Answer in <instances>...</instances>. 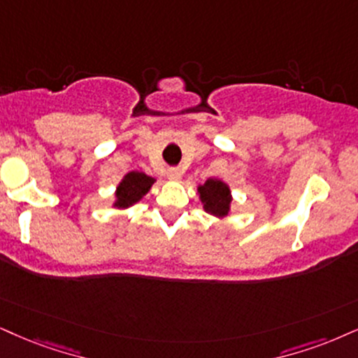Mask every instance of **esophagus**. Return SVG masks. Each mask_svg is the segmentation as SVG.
<instances>
[{"label": "esophagus", "instance_id": "obj_1", "mask_svg": "<svg viewBox=\"0 0 358 358\" xmlns=\"http://www.w3.org/2000/svg\"><path fill=\"white\" fill-rule=\"evenodd\" d=\"M166 174H167V179L178 180V179H180V174H182V172H180L179 167H169Z\"/></svg>", "mask_w": 358, "mask_h": 358}]
</instances>
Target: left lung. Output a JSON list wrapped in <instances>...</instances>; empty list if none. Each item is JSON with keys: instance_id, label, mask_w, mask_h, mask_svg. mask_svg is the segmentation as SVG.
<instances>
[{"instance_id": "8db88e82", "label": "left lung", "mask_w": 358, "mask_h": 358, "mask_svg": "<svg viewBox=\"0 0 358 358\" xmlns=\"http://www.w3.org/2000/svg\"><path fill=\"white\" fill-rule=\"evenodd\" d=\"M199 194L207 213L219 215V217L227 215L229 204H231V194H229V187L226 184L215 179H207L204 186L199 187Z\"/></svg>"}]
</instances>
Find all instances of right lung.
<instances>
[{
	"mask_svg": "<svg viewBox=\"0 0 358 358\" xmlns=\"http://www.w3.org/2000/svg\"><path fill=\"white\" fill-rule=\"evenodd\" d=\"M152 182L154 179L149 178V176H145L144 172H138V171L129 172L117 187L116 206L127 207L134 204V202H138L141 197L151 189Z\"/></svg>",
	"mask_w": 358,
	"mask_h": 358,
	"instance_id": "obj_1",
	"label": "right lung"
}]
</instances>
